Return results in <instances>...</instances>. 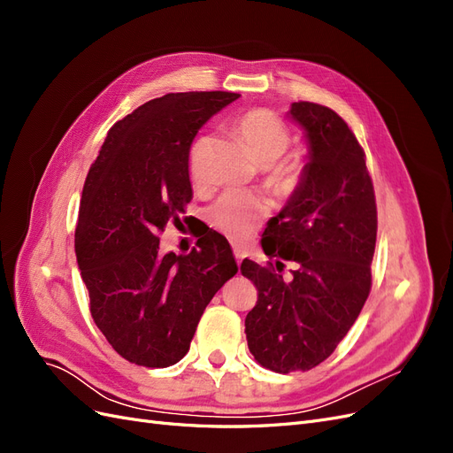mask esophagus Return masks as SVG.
Wrapping results in <instances>:
<instances>
[{
  "label": "esophagus",
  "mask_w": 453,
  "mask_h": 453,
  "mask_svg": "<svg viewBox=\"0 0 453 453\" xmlns=\"http://www.w3.org/2000/svg\"><path fill=\"white\" fill-rule=\"evenodd\" d=\"M234 257H236V260H238V265L242 263V258L245 257V251H243L242 248H238V245H234Z\"/></svg>",
  "instance_id": "esophagus-1"
}]
</instances>
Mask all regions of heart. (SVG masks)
<instances>
[{
  "mask_svg": "<svg viewBox=\"0 0 453 453\" xmlns=\"http://www.w3.org/2000/svg\"><path fill=\"white\" fill-rule=\"evenodd\" d=\"M236 130L248 145L251 158L258 166H266L268 181L278 190H289L296 183L298 168L291 160H280L291 143L289 128L283 125V120L268 109H251L238 119ZM203 145L205 138L196 140L188 153L190 175L195 180L200 175ZM263 215V200L250 193H238V190H228L208 208V221L230 238L248 236Z\"/></svg>",
  "mask_w": 453,
  "mask_h": 453,
  "instance_id": "1",
  "label": "heart"
}]
</instances>
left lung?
I'll list each match as a JSON object with an SVG mask.
<instances>
[{
  "label": "left lung",
  "instance_id": "obj_1",
  "mask_svg": "<svg viewBox=\"0 0 453 453\" xmlns=\"http://www.w3.org/2000/svg\"><path fill=\"white\" fill-rule=\"evenodd\" d=\"M287 117L304 130L308 162L260 245L296 270L285 283L272 268L242 263L258 295L245 318L250 351L281 374L323 363L359 318L378 228L365 153L344 119L311 102L291 104Z\"/></svg>",
  "mask_w": 453,
  "mask_h": 453
}]
</instances>
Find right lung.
Wrapping results in <instances>:
<instances>
[{
    "label": "right lung",
    "mask_w": 453,
    "mask_h": 453,
    "mask_svg": "<svg viewBox=\"0 0 453 453\" xmlns=\"http://www.w3.org/2000/svg\"><path fill=\"white\" fill-rule=\"evenodd\" d=\"M234 92H175L115 122L83 187L75 255L90 313L113 349L150 368L185 357L213 295L238 272L221 234L188 255L158 251V232L193 200L188 153Z\"/></svg>",
    "instance_id": "right-lung-1"
}]
</instances>
